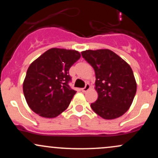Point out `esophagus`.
<instances>
[{
    "label": "esophagus",
    "instance_id": "esophagus-1",
    "mask_svg": "<svg viewBox=\"0 0 158 158\" xmlns=\"http://www.w3.org/2000/svg\"><path fill=\"white\" fill-rule=\"evenodd\" d=\"M90 88V85L88 84H88H86V85H85V88H81V91H82V92H86V91H88V90H89Z\"/></svg>",
    "mask_w": 158,
    "mask_h": 158
}]
</instances>
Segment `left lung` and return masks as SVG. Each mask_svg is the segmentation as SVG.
I'll list each match as a JSON object with an SVG mask.
<instances>
[{"instance_id": "8db88e82", "label": "left lung", "mask_w": 158, "mask_h": 158, "mask_svg": "<svg viewBox=\"0 0 158 158\" xmlns=\"http://www.w3.org/2000/svg\"><path fill=\"white\" fill-rule=\"evenodd\" d=\"M95 71L98 98L93 110L103 119H114L129 109L137 91V82L130 65L108 49L81 52Z\"/></svg>"}]
</instances>
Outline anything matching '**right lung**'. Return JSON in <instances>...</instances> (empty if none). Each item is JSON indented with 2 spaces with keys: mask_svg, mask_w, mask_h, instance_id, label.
<instances>
[{
  "mask_svg": "<svg viewBox=\"0 0 158 158\" xmlns=\"http://www.w3.org/2000/svg\"><path fill=\"white\" fill-rule=\"evenodd\" d=\"M80 57L77 50L51 48L32 61L23 83L25 99L32 111L54 118L68 108L77 93L68 85L69 70Z\"/></svg>",
  "mask_w": 158,
  "mask_h": 158,
  "instance_id": "obj_1",
  "label": "right lung"
}]
</instances>
